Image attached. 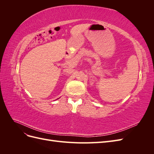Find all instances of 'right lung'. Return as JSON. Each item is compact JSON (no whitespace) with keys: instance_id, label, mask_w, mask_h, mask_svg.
Instances as JSON below:
<instances>
[{"instance_id":"obj_1","label":"right lung","mask_w":154,"mask_h":154,"mask_svg":"<svg viewBox=\"0 0 154 154\" xmlns=\"http://www.w3.org/2000/svg\"><path fill=\"white\" fill-rule=\"evenodd\" d=\"M58 99H59V98H58ZM57 100H58V99H57Z\"/></svg>"}]
</instances>
